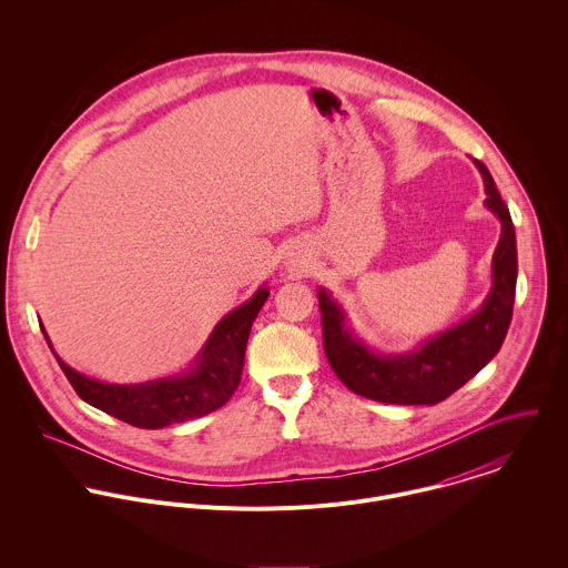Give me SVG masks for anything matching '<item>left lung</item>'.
<instances>
[{"label": "left lung", "instance_id": "8db88e82", "mask_svg": "<svg viewBox=\"0 0 568 568\" xmlns=\"http://www.w3.org/2000/svg\"><path fill=\"white\" fill-rule=\"evenodd\" d=\"M475 163L486 181V205L503 225L491 264L494 284L479 313L426 341L413 354L378 356L352 338L341 308L320 291L325 356L341 383L354 394L387 405H437L481 372L500 349L516 295V234L489 170L479 160Z\"/></svg>", "mask_w": 568, "mask_h": 568}]
</instances>
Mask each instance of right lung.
I'll use <instances>...</instances> for the list:
<instances>
[{"label": "right lung", "instance_id": "right-lung-1", "mask_svg": "<svg viewBox=\"0 0 568 568\" xmlns=\"http://www.w3.org/2000/svg\"><path fill=\"white\" fill-rule=\"evenodd\" d=\"M266 297L268 291L260 288L246 304L216 325L207 345L203 347L199 365L185 376L142 385H109L82 376L57 354L54 356L70 385L87 405L95 406L138 428H162L187 422L221 408L239 389L246 338Z\"/></svg>", "mask_w": 568, "mask_h": 568}]
</instances>
